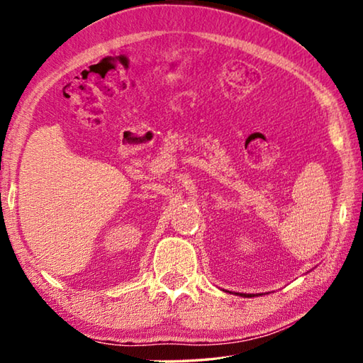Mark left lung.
I'll list each match as a JSON object with an SVG mask.
<instances>
[{
	"mask_svg": "<svg viewBox=\"0 0 363 363\" xmlns=\"http://www.w3.org/2000/svg\"><path fill=\"white\" fill-rule=\"evenodd\" d=\"M240 295H242V294H240ZM244 296H250V298H252V296H255V295H252V294H250V295H245V294H244ZM257 296H258V295H257Z\"/></svg>",
	"mask_w": 363,
	"mask_h": 363,
	"instance_id": "left-lung-1",
	"label": "left lung"
}]
</instances>
